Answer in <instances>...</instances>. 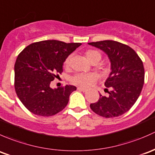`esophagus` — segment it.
I'll return each instance as SVG.
<instances>
[{"mask_svg":"<svg viewBox=\"0 0 155 155\" xmlns=\"http://www.w3.org/2000/svg\"><path fill=\"white\" fill-rule=\"evenodd\" d=\"M78 89L79 91H81V92H86V91L87 90V89L86 88H84V87H78Z\"/></svg>","mask_w":155,"mask_h":155,"instance_id":"obj_1","label":"esophagus"}]
</instances>
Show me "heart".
I'll return each mask as SVG.
<instances>
[{"label": "heart", "mask_w": 155, "mask_h": 155, "mask_svg": "<svg viewBox=\"0 0 155 155\" xmlns=\"http://www.w3.org/2000/svg\"><path fill=\"white\" fill-rule=\"evenodd\" d=\"M85 55L92 63H98L101 59V52L97 50H94V49H89V50L86 51ZM71 58V55H68L65 59L64 66L66 67L70 66ZM98 79V76L95 73H78L71 78V81L76 85L81 86V87H89L93 84L95 81H97Z\"/></svg>", "instance_id": "1"}]
</instances>
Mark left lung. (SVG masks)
Wrapping results in <instances>:
<instances>
[{
    "label": "left lung",
    "mask_w": 155,
    "mask_h": 155,
    "mask_svg": "<svg viewBox=\"0 0 155 155\" xmlns=\"http://www.w3.org/2000/svg\"><path fill=\"white\" fill-rule=\"evenodd\" d=\"M89 45L107 54L112 69L104 84L105 91L109 95H100L98 101L90 104L91 110L105 118L121 116L133 107L141 93L145 79L143 61L133 48L116 41L104 40Z\"/></svg>",
    "instance_id": "left-lung-1"
}]
</instances>
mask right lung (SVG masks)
<instances>
[{"instance_id": "add662e5", "label": "right lung", "mask_w": 155, "mask_h": 155, "mask_svg": "<svg viewBox=\"0 0 155 155\" xmlns=\"http://www.w3.org/2000/svg\"><path fill=\"white\" fill-rule=\"evenodd\" d=\"M81 43L45 40L32 43L18 55L15 63V90L24 106L33 114L51 116L63 110L76 87L53 89L51 82L63 72L65 59Z\"/></svg>"}]
</instances>
